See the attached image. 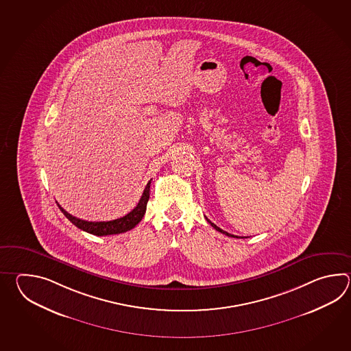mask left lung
I'll use <instances>...</instances> for the list:
<instances>
[{"instance_id": "8db88e82", "label": "left lung", "mask_w": 351, "mask_h": 351, "mask_svg": "<svg viewBox=\"0 0 351 351\" xmlns=\"http://www.w3.org/2000/svg\"><path fill=\"white\" fill-rule=\"evenodd\" d=\"M206 219L208 221L209 223H210V226L213 227V228H216V231L221 232V233H223V234H226V236H228V237H234V239H243V237H237V236H233V234H231V233H228V232L223 231V230H221L219 227H217L216 224L212 223L210 221H209L208 218L206 217Z\"/></svg>"}]
</instances>
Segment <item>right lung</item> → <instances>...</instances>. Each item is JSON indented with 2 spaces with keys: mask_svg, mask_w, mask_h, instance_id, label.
<instances>
[{
  "mask_svg": "<svg viewBox=\"0 0 351 351\" xmlns=\"http://www.w3.org/2000/svg\"><path fill=\"white\" fill-rule=\"evenodd\" d=\"M150 182H152V179L145 186V189H144L142 194V198L139 199V203L136 204V207L132 212H129L124 217H120L118 219H112V221H108V222L84 221V219L76 218V217L71 216L70 213H67L66 210L62 208L59 203H58V206H59L60 210L65 215L67 219L82 231L95 234V236H108V234L124 233V232L133 230L135 226L142 221L143 217L145 215L147 203L149 201Z\"/></svg>",
  "mask_w": 351,
  "mask_h": 351,
  "instance_id": "1",
  "label": "right lung"
}]
</instances>
